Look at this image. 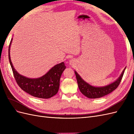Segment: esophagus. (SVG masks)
I'll use <instances>...</instances> for the list:
<instances>
[{"mask_svg": "<svg viewBox=\"0 0 134 134\" xmlns=\"http://www.w3.org/2000/svg\"><path fill=\"white\" fill-rule=\"evenodd\" d=\"M70 63L71 64H72L74 63V61L72 60H70Z\"/></svg>", "mask_w": 134, "mask_h": 134, "instance_id": "34e87169", "label": "esophagus"}]
</instances>
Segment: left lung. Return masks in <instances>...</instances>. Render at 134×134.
<instances>
[{
	"instance_id": "obj_1",
	"label": "left lung",
	"mask_w": 134,
	"mask_h": 134,
	"mask_svg": "<svg viewBox=\"0 0 134 134\" xmlns=\"http://www.w3.org/2000/svg\"><path fill=\"white\" fill-rule=\"evenodd\" d=\"M125 69L126 68L124 69L119 78L115 82L103 87H95L91 86L81 78L80 75L75 71L79 90L83 95L89 98H98L107 95L118 87L121 80H122Z\"/></svg>"
}]
</instances>
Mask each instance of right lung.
<instances>
[{
	"mask_svg": "<svg viewBox=\"0 0 134 134\" xmlns=\"http://www.w3.org/2000/svg\"><path fill=\"white\" fill-rule=\"evenodd\" d=\"M12 40V39L9 46V60L14 79L19 87L29 94L40 98L47 99L55 96L59 91L61 75L66 68L64 63L56 65L41 78L37 79L26 78L18 74L12 65L10 57Z\"/></svg>",
	"mask_w": 134,
	"mask_h": 134,
	"instance_id": "obj_1",
	"label": "right lung"
}]
</instances>
